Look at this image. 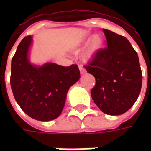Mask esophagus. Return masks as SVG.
<instances>
[{
	"instance_id": "esophagus-1",
	"label": "esophagus",
	"mask_w": 151,
	"mask_h": 151,
	"mask_svg": "<svg viewBox=\"0 0 151 151\" xmlns=\"http://www.w3.org/2000/svg\"><path fill=\"white\" fill-rule=\"evenodd\" d=\"M79 70H80L81 74H84V73H86V69H84V67H83L82 65H79Z\"/></svg>"
}]
</instances>
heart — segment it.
I'll list each match as a JSON object with an SVG mask.
<instances>
[{"label": "heart", "instance_id": "1", "mask_svg": "<svg viewBox=\"0 0 151 151\" xmlns=\"http://www.w3.org/2000/svg\"><path fill=\"white\" fill-rule=\"evenodd\" d=\"M102 43H103V40H102L101 38L99 35L94 36L92 38V40H91L87 48L84 52V55H83L84 58L86 60L91 59L92 56H94V54L100 48V47L102 46Z\"/></svg>", "mask_w": 151, "mask_h": 151}]
</instances>
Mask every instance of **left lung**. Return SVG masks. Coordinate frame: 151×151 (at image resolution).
I'll return each mask as SVG.
<instances>
[{
	"label": "left lung",
	"instance_id": "1",
	"mask_svg": "<svg viewBox=\"0 0 151 151\" xmlns=\"http://www.w3.org/2000/svg\"><path fill=\"white\" fill-rule=\"evenodd\" d=\"M103 31L108 47L99 49L85 68L95 78L91 91L95 104L103 112L117 116L126 112L138 98L142 73L129 41L113 31Z\"/></svg>",
	"mask_w": 151,
	"mask_h": 151
}]
</instances>
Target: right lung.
<instances>
[{"mask_svg":"<svg viewBox=\"0 0 151 151\" xmlns=\"http://www.w3.org/2000/svg\"><path fill=\"white\" fill-rule=\"evenodd\" d=\"M31 36L23 38L12 58L10 85L15 100L35 120L48 121L59 116L69 87L80 78L78 65L47 63L31 65L27 57Z\"/></svg>","mask_w":151,"mask_h":151,"instance_id":"right-lung-1","label":"right lung"}]
</instances>
